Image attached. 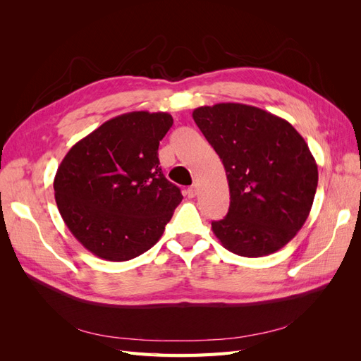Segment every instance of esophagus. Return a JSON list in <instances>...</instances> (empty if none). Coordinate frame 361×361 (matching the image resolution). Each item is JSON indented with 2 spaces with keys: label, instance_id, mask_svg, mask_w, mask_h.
Masks as SVG:
<instances>
[{
  "label": "esophagus",
  "instance_id": "esophagus-1",
  "mask_svg": "<svg viewBox=\"0 0 361 361\" xmlns=\"http://www.w3.org/2000/svg\"><path fill=\"white\" fill-rule=\"evenodd\" d=\"M187 195L190 199H194L195 195H197V187H195V185H191V187H188L187 188Z\"/></svg>",
  "mask_w": 361,
  "mask_h": 361
}]
</instances>
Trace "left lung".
<instances>
[{
	"mask_svg": "<svg viewBox=\"0 0 361 361\" xmlns=\"http://www.w3.org/2000/svg\"><path fill=\"white\" fill-rule=\"evenodd\" d=\"M195 125L223 161L231 206L212 232L224 248L262 257L285 247L310 214L318 166L285 118L244 104L192 111Z\"/></svg>",
	"mask_w": 361,
	"mask_h": 361,
	"instance_id": "8db88e82",
	"label": "left lung"
}]
</instances>
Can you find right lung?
Returning <instances> with one entry per match:
<instances>
[{
    "instance_id": "add662e5",
    "label": "right lung",
    "mask_w": 361,
    "mask_h": 361,
    "mask_svg": "<svg viewBox=\"0 0 361 361\" xmlns=\"http://www.w3.org/2000/svg\"><path fill=\"white\" fill-rule=\"evenodd\" d=\"M169 113L117 116L72 146L54 179L60 215L97 257L123 262L154 247L182 202L166 179L158 147Z\"/></svg>"
}]
</instances>
